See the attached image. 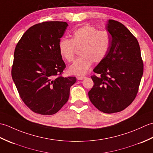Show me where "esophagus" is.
I'll return each instance as SVG.
<instances>
[{
    "label": "esophagus",
    "instance_id": "esophagus-1",
    "mask_svg": "<svg viewBox=\"0 0 153 153\" xmlns=\"http://www.w3.org/2000/svg\"><path fill=\"white\" fill-rule=\"evenodd\" d=\"M85 78V77H83V76H78V77H77V80H82V79H84Z\"/></svg>",
    "mask_w": 153,
    "mask_h": 153
}]
</instances>
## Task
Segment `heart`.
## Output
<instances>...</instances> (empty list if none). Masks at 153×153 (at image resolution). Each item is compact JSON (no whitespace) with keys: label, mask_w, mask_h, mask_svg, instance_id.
I'll list each match as a JSON object with an SVG mask.
<instances>
[{"label":"heart","mask_w":153,"mask_h":153,"mask_svg":"<svg viewBox=\"0 0 153 153\" xmlns=\"http://www.w3.org/2000/svg\"><path fill=\"white\" fill-rule=\"evenodd\" d=\"M111 44L108 32L99 31L91 25H86L75 30L72 38H62L58 43L60 54L64 60H74L75 48L82 46L80 57L74 62L68 68L69 73L76 76H83L88 71L93 62H101L106 56Z\"/></svg>","instance_id":"b5f03b06"}]
</instances>
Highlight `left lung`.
<instances>
[{"instance_id": "left-lung-1", "label": "left lung", "mask_w": 153, "mask_h": 153, "mask_svg": "<svg viewBox=\"0 0 153 153\" xmlns=\"http://www.w3.org/2000/svg\"><path fill=\"white\" fill-rule=\"evenodd\" d=\"M106 30L111 44L106 56L94 68L99 77L88 95L100 111L111 114L122 111L133 102L143 74V63L138 41L124 25L108 19Z\"/></svg>"}]
</instances>
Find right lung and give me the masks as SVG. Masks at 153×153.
<instances>
[{
    "instance_id": "obj_1",
    "label": "right lung",
    "mask_w": 153,
    "mask_h": 153,
    "mask_svg": "<svg viewBox=\"0 0 153 153\" xmlns=\"http://www.w3.org/2000/svg\"><path fill=\"white\" fill-rule=\"evenodd\" d=\"M65 22H45L25 32L16 45L12 77L23 101L42 115L56 113L68 101L76 77L58 76L66 64L58 49L68 27Z\"/></svg>"
}]
</instances>
